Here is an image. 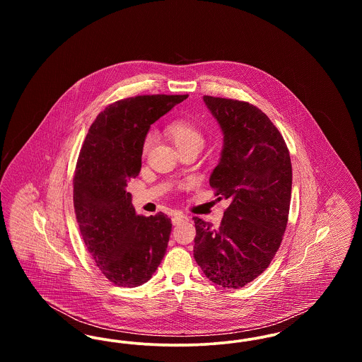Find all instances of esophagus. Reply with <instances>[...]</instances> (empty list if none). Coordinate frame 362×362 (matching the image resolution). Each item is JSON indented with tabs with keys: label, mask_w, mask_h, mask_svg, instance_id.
I'll return each mask as SVG.
<instances>
[{
	"label": "esophagus",
	"mask_w": 362,
	"mask_h": 362,
	"mask_svg": "<svg viewBox=\"0 0 362 362\" xmlns=\"http://www.w3.org/2000/svg\"><path fill=\"white\" fill-rule=\"evenodd\" d=\"M185 221H189V217H187V216H185V214H180V213H175V214H173V225L180 224V223H185Z\"/></svg>",
	"instance_id": "1"
}]
</instances>
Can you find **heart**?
I'll use <instances>...</instances> for the list:
<instances>
[{"mask_svg":"<svg viewBox=\"0 0 362 362\" xmlns=\"http://www.w3.org/2000/svg\"><path fill=\"white\" fill-rule=\"evenodd\" d=\"M167 134L173 139L175 146L179 151L189 148V146H201L202 148L204 142H205V136H204L202 130L187 119H177V121L170 123L167 126ZM151 142H152L151 136L145 138L144 146H142L144 153L148 152Z\"/></svg>","mask_w":362,"mask_h":362,"instance_id":"heart-1","label":"heart"}]
</instances>
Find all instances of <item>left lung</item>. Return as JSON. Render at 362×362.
Masks as SVG:
<instances>
[{
    "mask_svg": "<svg viewBox=\"0 0 362 362\" xmlns=\"http://www.w3.org/2000/svg\"><path fill=\"white\" fill-rule=\"evenodd\" d=\"M204 102L224 134L209 183L230 204L218 228L194 217V258L211 282L239 289L269 267L281 245L292 163L281 133L258 107L213 96H204Z\"/></svg>",
    "mask_w": 362,
    "mask_h": 362,
    "instance_id": "left-lung-1",
    "label": "left lung"
}]
</instances>
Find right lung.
I'll return each mask as SVG.
<instances>
[{
    "label": "right lung",
    "instance_id": "1",
    "mask_svg": "<svg viewBox=\"0 0 362 362\" xmlns=\"http://www.w3.org/2000/svg\"><path fill=\"white\" fill-rule=\"evenodd\" d=\"M189 95H144L105 107L90 124L77 160L73 204L83 240L104 276L136 288L155 274L171 235L164 213L138 216L126 189L141 171L152 123Z\"/></svg>",
    "mask_w": 362,
    "mask_h": 362
}]
</instances>
